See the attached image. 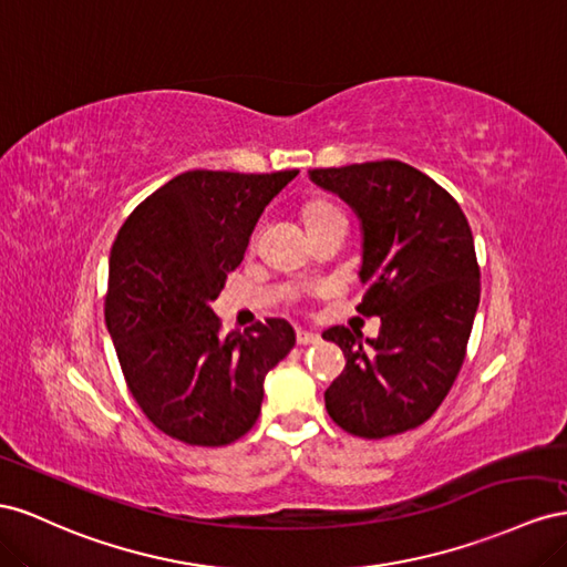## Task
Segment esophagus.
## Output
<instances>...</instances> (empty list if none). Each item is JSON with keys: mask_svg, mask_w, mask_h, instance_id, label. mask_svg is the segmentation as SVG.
<instances>
[{"mask_svg": "<svg viewBox=\"0 0 567 567\" xmlns=\"http://www.w3.org/2000/svg\"><path fill=\"white\" fill-rule=\"evenodd\" d=\"M320 337L313 334V332H306V330H297V344L299 347H311V344H318Z\"/></svg>", "mask_w": 567, "mask_h": 567, "instance_id": "34e87169", "label": "esophagus"}]
</instances>
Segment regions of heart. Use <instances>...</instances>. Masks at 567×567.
I'll return each instance as SVG.
<instances>
[{"label": "heart", "instance_id": "obj_1", "mask_svg": "<svg viewBox=\"0 0 567 567\" xmlns=\"http://www.w3.org/2000/svg\"><path fill=\"white\" fill-rule=\"evenodd\" d=\"M334 214H342V208L330 204V202H322V199H316V202H309L303 208V220L306 225L309 223H316L320 218H328V216H334Z\"/></svg>", "mask_w": 567, "mask_h": 567}]
</instances>
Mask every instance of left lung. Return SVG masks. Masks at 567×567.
Here are the masks:
<instances>
[{
    "label": "left lung",
    "instance_id": "8db88e82",
    "mask_svg": "<svg viewBox=\"0 0 567 567\" xmlns=\"http://www.w3.org/2000/svg\"><path fill=\"white\" fill-rule=\"evenodd\" d=\"M309 173L361 218L365 297L355 311L382 322L368 347L342 326L322 332L347 359L326 409L363 440L413 430L442 406L465 361L480 303L471 225L444 187L403 161Z\"/></svg>",
    "mask_w": 567,
    "mask_h": 567
}]
</instances>
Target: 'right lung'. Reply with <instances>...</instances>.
<instances>
[{
    "label": "right lung",
    "instance_id": "1",
    "mask_svg": "<svg viewBox=\"0 0 567 567\" xmlns=\"http://www.w3.org/2000/svg\"><path fill=\"white\" fill-rule=\"evenodd\" d=\"M299 171H187L125 218L111 247L106 328L127 390L150 423L189 446L245 436L264 378L295 347L282 318L220 332L212 311L258 216Z\"/></svg>",
    "mask_w": 567,
    "mask_h": 567
}]
</instances>
